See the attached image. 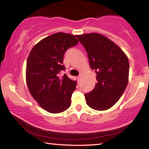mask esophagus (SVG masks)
<instances>
[{"instance_id": "34e87169", "label": "esophagus", "mask_w": 149, "mask_h": 149, "mask_svg": "<svg viewBox=\"0 0 149 149\" xmlns=\"http://www.w3.org/2000/svg\"><path fill=\"white\" fill-rule=\"evenodd\" d=\"M81 78H82V75H81V74H80L79 76V77H77V81H81Z\"/></svg>"}]
</instances>
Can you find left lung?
I'll return each instance as SVG.
<instances>
[{
  "label": "left lung",
  "instance_id": "left-lung-1",
  "mask_svg": "<svg viewBox=\"0 0 149 149\" xmlns=\"http://www.w3.org/2000/svg\"><path fill=\"white\" fill-rule=\"evenodd\" d=\"M87 52L97 82L93 90L84 94L91 109L104 111L119 100L129 81V62L125 52L108 38L98 33L77 35Z\"/></svg>",
  "mask_w": 149,
  "mask_h": 149
}]
</instances>
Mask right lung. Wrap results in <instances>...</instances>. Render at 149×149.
<instances>
[{
	"label": "right lung",
	"mask_w": 149,
	"mask_h": 149,
	"mask_svg": "<svg viewBox=\"0 0 149 149\" xmlns=\"http://www.w3.org/2000/svg\"><path fill=\"white\" fill-rule=\"evenodd\" d=\"M76 36L57 33L47 36L32 49L27 59L26 79L32 97L51 113H59L69 108L77 81L65 71L63 58L69 48L78 44Z\"/></svg>",
	"instance_id": "add662e5"
}]
</instances>
